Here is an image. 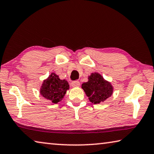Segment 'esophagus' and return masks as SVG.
Instances as JSON below:
<instances>
[{"instance_id":"esophagus-1","label":"esophagus","mask_w":154,"mask_h":154,"mask_svg":"<svg viewBox=\"0 0 154 154\" xmlns=\"http://www.w3.org/2000/svg\"><path fill=\"white\" fill-rule=\"evenodd\" d=\"M71 85L72 87H78L80 85V83L78 81H72L71 82Z\"/></svg>"}]
</instances>
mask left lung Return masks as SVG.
Segmentation results:
<instances>
[{"label":"left lung","instance_id":"8db88e82","mask_svg":"<svg viewBox=\"0 0 154 154\" xmlns=\"http://www.w3.org/2000/svg\"><path fill=\"white\" fill-rule=\"evenodd\" d=\"M82 88L91 103L98 104L104 102L113 94V87L109 82L97 72L92 73L88 77V82L83 83Z\"/></svg>","mask_w":154,"mask_h":154}]
</instances>
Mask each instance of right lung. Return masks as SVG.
I'll use <instances>...</instances> for the list:
<instances>
[{"mask_svg":"<svg viewBox=\"0 0 154 154\" xmlns=\"http://www.w3.org/2000/svg\"><path fill=\"white\" fill-rule=\"evenodd\" d=\"M69 89V83L65 79H60L58 75L52 72L43 82L40 93L44 98L56 104L62 100L66 90Z\"/></svg>","mask_w":154,"mask_h":154,"instance_id":"right-lung-1","label":"right lung"}]
</instances>
